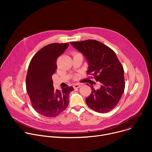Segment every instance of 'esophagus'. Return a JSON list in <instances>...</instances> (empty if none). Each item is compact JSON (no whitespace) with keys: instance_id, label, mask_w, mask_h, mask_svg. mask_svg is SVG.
<instances>
[{"instance_id":"esophagus-1","label":"esophagus","mask_w":152,"mask_h":152,"mask_svg":"<svg viewBox=\"0 0 152 152\" xmlns=\"http://www.w3.org/2000/svg\"><path fill=\"white\" fill-rule=\"evenodd\" d=\"M80 86L81 85L79 83H76L73 85V88H79L80 87Z\"/></svg>"}]
</instances>
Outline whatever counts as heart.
Returning a JSON list of instances; mask_svg holds the SVG:
<instances>
[{
    "instance_id": "obj_1",
    "label": "heart",
    "mask_w": 152,
    "mask_h": 152,
    "mask_svg": "<svg viewBox=\"0 0 152 152\" xmlns=\"http://www.w3.org/2000/svg\"><path fill=\"white\" fill-rule=\"evenodd\" d=\"M77 53H77V52H73V55H76V54H77ZM76 76H75V78H76Z\"/></svg>"
}]
</instances>
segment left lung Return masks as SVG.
<instances>
[{"label": "left lung", "instance_id": "8db88e82", "mask_svg": "<svg viewBox=\"0 0 152 152\" xmlns=\"http://www.w3.org/2000/svg\"><path fill=\"white\" fill-rule=\"evenodd\" d=\"M70 43L88 60L87 75L100 83L98 90L91 86L92 91L86 98V103L99 113L111 111L117 105L125 88L124 69L115 53L94 39Z\"/></svg>", "mask_w": 152, "mask_h": 152}]
</instances>
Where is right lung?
Returning a JSON list of instances; mask_svg holds the SVG:
<instances>
[{
    "label": "right lung",
    "instance_id": "add662e5",
    "mask_svg": "<svg viewBox=\"0 0 152 152\" xmlns=\"http://www.w3.org/2000/svg\"><path fill=\"white\" fill-rule=\"evenodd\" d=\"M69 44L52 43L41 48L32 57L26 78V91L34 109L46 117H55L66 109L72 86L61 91L53 88L52 76L57 69L56 61Z\"/></svg>",
    "mask_w": 152,
    "mask_h": 152
}]
</instances>
